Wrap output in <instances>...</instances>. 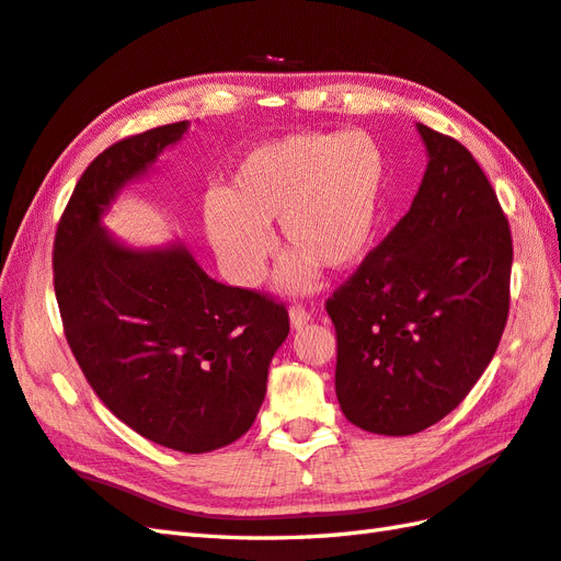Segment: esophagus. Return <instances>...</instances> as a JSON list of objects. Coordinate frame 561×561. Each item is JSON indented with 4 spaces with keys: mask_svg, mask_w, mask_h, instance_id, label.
<instances>
[{
    "mask_svg": "<svg viewBox=\"0 0 561 561\" xmlns=\"http://www.w3.org/2000/svg\"><path fill=\"white\" fill-rule=\"evenodd\" d=\"M289 318H291V328L294 330H301L304 325H308V320H311V313L306 311L301 306H291L289 308Z\"/></svg>",
    "mask_w": 561,
    "mask_h": 561,
    "instance_id": "1",
    "label": "esophagus"
}]
</instances>
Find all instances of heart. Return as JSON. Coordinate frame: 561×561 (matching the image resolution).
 <instances>
[{"instance_id":"b5f03b06","label":"heart","mask_w":561,"mask_h":561,"mask_svg":"<svg viewBox=\"0 0 561 561\" xmlns=\"http://www.w3.org/2000/svg\"><path fill=\"white\" fill-rule=\"evenodd\" d=\"M383 157L362 133H299L265 141L236 163L205 202V229L231 279L253 287L272 253L277 219L291 248L279 270L289 291L313 289L320 267L350 270L378 221Z\"/></svg>"}]
</instances>
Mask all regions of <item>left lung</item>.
Wrapping results in <instances>:
<instances>
[{"mask_svg":"<svg viewBox=\"0 0 561 561\" xmlns=\"http://www.w3.org/2000/svg\"><path fill=\"white\" fill-rule=\"evenodd\" d=\"M416 129L428 163L410 211L325 304L340 408L386 436L424 432L456 410L508 318L514 243L496 193L460 141Z\"/></svg>","mask_w":561,"mask_h":561,"instance_id":"8db88e82","label":"left lung"}]
</instances>
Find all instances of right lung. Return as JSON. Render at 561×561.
Segmentation results:
<instances>
[{
  "mask_svg": "<svg viewBox=\"0 0 561 561\" xmlns=\"http://www.w3.org/2000/svg\"><path fill=\"white\" fill-rule=\"evenodd\" d=\"M187 125L121 139L91 161L57 224L53 270L69 350L105 408L153 444L209 453L253 426L287 308L211 279L181 241L129 248L101 224Z\"/></svg>",
  "mask_w": 561,
  "mask_h": 561,
  "instance_id": "obj_1",
  "label": "right lung"
}]
</instances>
